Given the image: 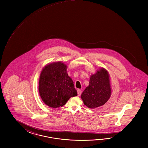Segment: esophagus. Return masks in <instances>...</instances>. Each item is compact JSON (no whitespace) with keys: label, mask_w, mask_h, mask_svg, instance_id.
Segmentation results:
<instances>
[{"label":"esophagus","mask_w":148,"mask_h":148,"mask_svg":"<svg viewBox=\"0 0 148 148\" xmlns=\"http://www.w3.org/2000/svg\"><path fill=\"white\" fill-rule=\"evenodd\" d=\"M77 93H78V96H80L81 93H82V91H81V90H80V89H78L77 90Z\"/></svg>","instance_id":"34e87169"}]
</instances>
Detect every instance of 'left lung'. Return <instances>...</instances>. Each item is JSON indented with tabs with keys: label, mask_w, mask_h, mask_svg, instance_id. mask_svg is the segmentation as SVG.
I'll return each mask as SVG.
<instances>
[{
	"label": "left lung",
	"mask_w": 148,
	"mask_h": 148,
	"mask_svg": "<svg viewBox=\"0 0 148 148\" xmlns=\"http://www.w3.org/2000/svg\"><path fill=\"white\" fill-rule=\"evenodd\" d=\"M111 93L110 75L104 68H101L91 75L89 85L81 94V98L84 105L93 109L105 104Z\"/></svg>",
	"instance_id": "8db88e82"
}]
</instances>
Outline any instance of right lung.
Segmentation results:
<instances>
[{
  "label": "right lung",
  "instance_id": "right-lung-1",
  "mask_svg": "<svg viewBox=\"0 0 148 148\" xmlns=\"http://www.w3.org/2000/svg\"><path fill=\"white\" fill-rule=\"evenodd\" d=\"M67 66L62 62L46 64L40 73L38 91L41 99L50 108L62 107L71 97L77 95Z\"/></svg>",
  "mask_w": 148,
  "mask_h": 148
}]
</instances>
